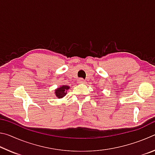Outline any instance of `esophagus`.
Segmentation results:
<instances>
[{
	"label": "esophagus",
	"mask_w": 155,
	"mask_h": 155,
	"mask_svg": "<svg viewBox=\"0 0 155 155\" xmlns=\"http://www.w3.org/2000/svg\"><path fill=\"white\" fill-rule=\"evenodd\" d=\"M78 83H85V81L83 79V78H79V79L78 80Z\"/></svg>",
	"instance_id": "esophagus-1"
}]
</instances>
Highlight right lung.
Returning <instances> with one entry per match:
<instances>
[{
	"instance_id": "add662e5",
	"label": "right lung",
	"mask_w": 155,
	"mask_h": 155,
	"mask_svg": "<svg viewBox=\"0 0 155 155\" xmlns=\"http://www.w3.org/2000/svg\"><path fill=\"white\" fill-rule=\"evenodd\" d=\"M70 87L68 85H62L60 87H58L55 90V95L59 98H62L63 97H64L65 95H66V92L67 90H69Z\"/></svg>"
}]
</instances>
